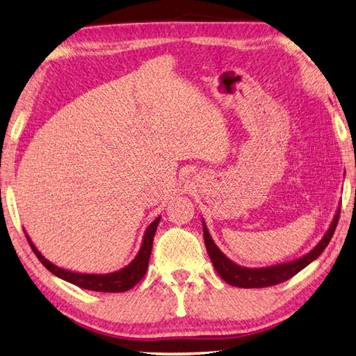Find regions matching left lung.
I'll return each instance as SVG.
<instances>
[{
    "instance_id": "left-lung-1",
    "label": "left lung",
    "mask_w": 356,
    "mask_h": 356,
    "mask_svg": "<svg viewBox=\"0 0 356 356\" xmlns=\"http://www.w3.org/2000/svg\"><path fill=\"white\" fill-rule=\"evenodd\" d=\"M339 207L337 213H334L333 221L328 231L324 234V237L321 238L319 243L313 248L310 252H307L305 256L294 259L291 261H286V264H279V265H271L265 268H246L240 266L236 261H232L229 257H226L223 252L220 251V248L216 245V241L212 240L209 231H207V226L203 220V236H204V245L207 254L213 264V268L218 273V276L225 280L226 284L238 288H264V286H271L282 284L285 280L291 279L296 276L299 271H302L307 265H310L313 260H316L323 251L330 243L333 237V232L337 229L338 220H339Z\"/></svg>"
}]
</instances>
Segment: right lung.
Segmentation results:
<instances>
[{
	"label": "right lung",
	"instance_id": "right-lung-1",
	"mask_svg": "<svg viewBox=\"0 0 356 356\" xmlns=\"http://www.w3.org/2000/svg\"><path fill=\"white\" fill-rule=\"evenodd\" d=\"M159 220H161V217L153 220L150 226L145 229L143 243H140L136 257L133 259L127 266L120 268L119 271L106 273V274L76 273V271H70V270H65V268L54 265L52 261H49L48 259H44L42 256V252H40L37 250V246L32 243V240L29 238L28 232H24V234H26V238H28L29 245L32 248V251L35 252L38 260L42 261L46 268H48L54 276L63 279V280H66V282H70L72 285L85 288V290L102 291V293H124V291H129L130 288L135 286L139 280L145 276L147 266H149V259L152 254L153 237H155Z\"/></svg>",
	"mask_w": 356,
	"mask_h": 356
}]
</instances>
